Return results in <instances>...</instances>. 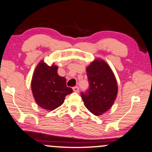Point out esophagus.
<instances>
[{
	"instance_id": "obj_1",
	"label": "esophagus",
	"mask_w": 152,
	"mask_h": 152,
	"mask_svg": "<svg viewBox=\"0 0 152 152\" xmlns=\"http://www.w3.org/2000/svg\"><path fill=\"white\" fill-rule=\"evenodd\" d=\"M73 90H74V92H76V93H78V91H79V88H78V86H74V88H73Z\"/></svg>"
}]
</instances>
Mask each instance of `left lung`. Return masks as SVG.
I'll return each instance as SVG.
<instances>
[{
    "label": "left lung",
    "mask_w": 152,
    "mask_h": 152,
    "mask_svg": "<svg viewBox=\"0 0 152 152\" xmlns=\"http://www.w3.org/2000/svg\"><path fill=\"white\" fill-rule=\"evenodd\" d=\"M89 88L81 93L83 103L94 115H102L111 109L118 93L112 70L102 59H96L86 68Z\"/></svg>",
    "instance_id": "obj_1"
}]
</instances>
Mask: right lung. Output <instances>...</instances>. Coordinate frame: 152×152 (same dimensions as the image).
I'll return each instance as SVG.
<instances>
[{"mask_svg": "<svg viewBox=\"0 0 152 152\" xmlns=\"http://www.w3.org/2000/svg\"><path fill=\"white\" fill-rule=\"evenodd\" d=\"M58 66H48L41 61L36 66L31 81L35 101L43 109L52 111L60 106L73 90L66 86V79L57 72Z\"/></svg>", "mask_w": 152, "mask_h": 152, "instance_id": "obj_1", "label": "right lung"}]
</instances>
